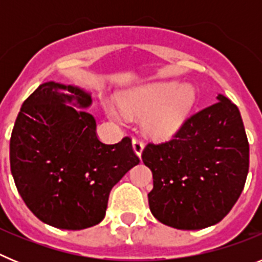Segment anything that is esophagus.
Returning a JSON list of instances; mask_svg holds the SVG:
<instances>
[{"mask_svg": "<svg viewBox=\"0 0 262 262\" xmlns=\"http://www.w3.org/2000/svg\"><path fill=\"white\" fill-rule=\"evenodd\" d=\"M133 148H134V152H135V154L140 157L142 156L143 149H144V143H143L142 140H139V139H134Z\"/></svg>", "mask_w": 262, "mask_h": 262, "instance_id": "obj_1", "label": "esophagus"}]
</instances>
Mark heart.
I'll list each match as a JSON object with an SVG mask.
<instances>
[{"label": "heart", "instance_id": "1", "mask_svg": "<svg viewBox=\"0 0 262 262\" xmlns=\"http://www.w3.org/2000/svg\"><path fill=\"white\" fill-rule=\"evenodd\" d=\"M196 102V90L178 81H160L124 92L118 99L120 110L129 117H143L144 133L154 139H169L181 131ZM106 114L117 123L124 115L106 103Z\"/></svg>", "mask_w": 262, "mask_h": 262}]
</instances>
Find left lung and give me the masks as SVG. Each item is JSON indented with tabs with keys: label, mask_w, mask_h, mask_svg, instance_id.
Wrapping results in <instances>:
<instances>
[{
	"label": "left lung",
	"mask_w": 262,
	"mask_h": 262,
	"mask_svg": "<svg viewBox=\"0 0 262 262\" xmlns=\"http://www.w3.org/2000/svg\"><path fill=\"white\" fill-rule=\"evenodd\" d=\"M214 105L186 120L170 142L144 148L154 189L148 203L157 221L177 230H202L226 216L244 189L249 144L235 103Z\"/></svg>",
	"instance_id": "8db88e82"
}]
</instances>
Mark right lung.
<instances>
[{"mask_svg": "<svg viewBox=\"0 0 262 262\" xmlns=\"http://www.w3.org/2000/svg\"><path fill=\"white\" fill-rule=\"evenodd\" d=\"M90 105L86 90L48 81L23 102L11 133L18 193L38 219L60 230L98 224L113 186L139 164L129 138L99 142L96 119L82 110Z\"/></svg>", "mask_w": 262, "mask_h": 262, "instance_id": "right-lung-1", "label": "right lung"}]
</instances>
